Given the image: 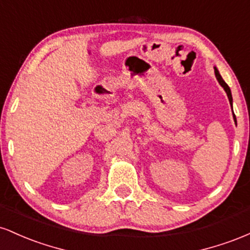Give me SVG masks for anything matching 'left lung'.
I'll return each instance as SVG.
<instances>
[{
    "mask_svg": "<svg viewBox=\"0 0 250 250\" xmlns=\"http://www.w3.org/2000/svg\"><path fill=\"white\" fill-rule=\"evenodd\" d=\"M214 69H215V76H216L217 81H219V83L221 84V87H222L223 89H225V91L227 93V96H228L229 102H230V104H233V97H231L230 88H229V87H228V84H227V83H226L225 81H223V79H222V77H221V75H220L219 70L216 69V67H214ZM233 117H234V121H235V123H236V117H235V115H233Z\"/></svg>",
    "mask_w": 250,
    "mask_h": 250,
    "instance_id": "1",
    "label": "left lung"
}]
</instances>
